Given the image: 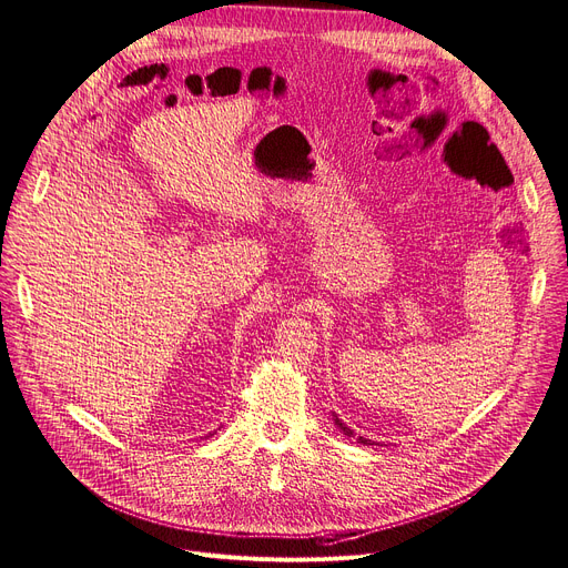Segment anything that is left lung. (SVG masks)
<instances>
[{"label": "left lung", "instance_id": "1", "mask_svg": "<svg viewBox=\"0 0 568 568\" xmlns=\"http://www.w3.org/2000/svg\"><path fill=\"white\" fill-rule=\"evenodd\" d=\"M332 419H335V426H337V428L344 433V436H348V438H355V436H353V428H348V426H346V424H344V422H342V419H339L335 413H332ZM357 443H359V445H378V447H381V443H374V440H369V438H362V436L357 438Z\"/></svg>", "mask_w": 568, "mask_h": 568}]
</instances>
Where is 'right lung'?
<instances>
[{"label": "right lung", "instance_id": "add662e5", "mask_svg": "<svg viewBox=\"0 0 568 568\" xmlns=\"http://www.w3.org/2000/svg\"><path fill=\"white\" fill-rule=\"evenodd\" d=\"M211 436H213V433H209V436H206V438H211Z\"/></svg>", "mask_w": 568, "mask_h": 568}]
</instances>
